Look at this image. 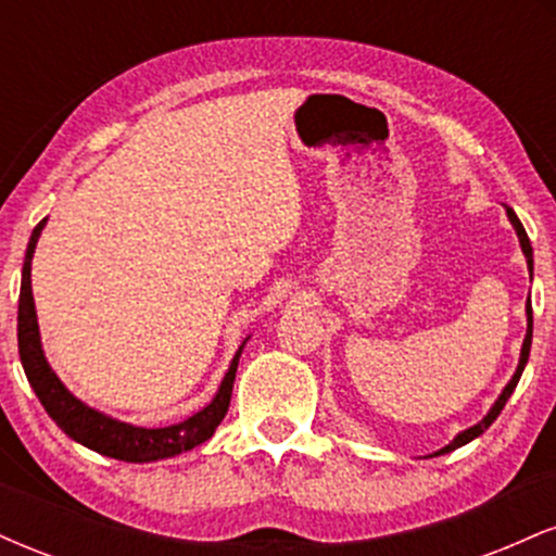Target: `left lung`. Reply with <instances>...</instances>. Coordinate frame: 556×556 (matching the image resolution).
<instances>
[{"label": "left lung", "instance_id": "obj_1", "mask_svg": "<svg viewBox=\"0 0 556 556\" xmlns=\"http://www.w3.org/2000/svg\"><path fill=\"white\" fill-rule=\"evenodd\" d=\"M504 208H507V216H509V222H513L515 232H518L520 248H522V253H526L528 269H531V277H533V248H531V240H528V235H526V227L520 225L518 214H515L513 208H509V206H504ZM526 316H528V331H526V340H522V350H520V363H518V368H515V374H513V379H509V384L502 389V394H500V397H496L494 405H491V410L486 413V416H483L481 420H478L476 426H470V429H465V431L457 433V437L452 439V442L446 444L444 450L433 452V455H446V452L457 450V446H463V444L473 442L476 437H481V433L486 431L491 424H494L496 416H500V413H502V407L507 405L509 394H513V392H515V387H518V381H520V376H522V368H526V363H528V355H531V340H533V308H531V298H528V303H526Z\"/></svg>", "mask_w": 556, "mask_h": 556}]
</instances>
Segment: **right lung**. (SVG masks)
Listing matches in <instances>:
<instances>
[{"label":"right lung","instance_id":"add662e5","mask_svg":"<svg viewBox=\"0 0 556 556\" xmlns=\"http://www.w3.org/2000/svg\"><path fill=\"white\" fill-rule=\"evenodd\" d=\"M43 225H47V219H41L36 225L23 261L21 303H17V348H21L23 371L28 376L36 397L41 400L43 410L49 413V418L78 444L99 452V455L114 457V460L125 463L164 460V457H175L180 455V452L193 450V446L212 439L216 426H219L222 418L227 416L229 397H232L235 371H238V361L248 337L242 340L232 363H229V371L225 374V379H222L216 397L208 402L203 410L193 413V416L180 420V424L164 426V429H143V426L123 424V420L93 410V407L80 402L65 384H62L60 376L52 371V366L43 358L41 334H38L36 321L34 290H30V261H34L36 242Z\"/></svg>","mask_w":556,"mask_h":556}]
</instances>
